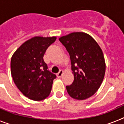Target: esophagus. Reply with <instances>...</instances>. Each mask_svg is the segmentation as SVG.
Returning a JSON list of instances; mask_svg holds the SVG:
<instances>
[{
	"instance_id": "esophagus-1",
	"label": "esophagus",
	"mask_w": 124,
	"mask_h": 124,
	"mask_svg": "<svg viewBox=\"0 0 124 124\" xmlns=\"http://www.w3.org/2000/svg\"><path fill=\"white\" fill-rule=\"evenodd\" d=\"M63 73H64V71H63V70H59V72L57 73V76L58 78H61L62 76V74H63Z\"/></svg>"
}]
</instances>
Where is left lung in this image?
Wrapping results in <instances>:
<instances>
[{
	"label": "left lung",
	"instance_id": "obj_1",
	"mask_svg": "<svg viewBox=\"0 0 124 124\" xmlns=\"http://www.w3.org/2000/svg\"><path fill=\"white\" fill-rule=\"evenodd\" d=\"M59 41L69 54L73 83L66 86L70 97L83 100L91 97L100 87L105 74L103 54L90 35L75 32L62 36Z\"/></svg>",
	"mask_w": 124,
	"mask_h": 124
}]
</instances>
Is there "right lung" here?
Returning <instances> with one entry per match:
<instances>
[{"label":"right lung","instance_id":"right-lung-1","mask_svg":"<svg viewBox=\"0 0 124 124\" xmlns=\"http://www.w3.org/2000/svg\"><path fill=\"white\" fill-rule=\"evenodd\" d=\"M56 37L35 36L21 45L11 61V75L21 92L35 101L45 99L50 93L56 75L48 70L43 56Z\"/></svg>","mask_w":124,"mask_h":124}]
</instances>
